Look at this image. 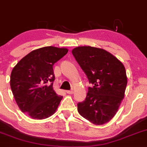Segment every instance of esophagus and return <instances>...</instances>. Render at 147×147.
<instances>
[{
    "label": "esophagus",
    "mask_w": 147,
    "mask_h": 147,
    "mask_svg": "<svg viewBox=\"0 0 147 147\" xmlns=\"http://www.w3.org/2000/svg\"><path fill=\"white\" fill-rule=\"evenodd\" d=\"M66 93H68V94H72V93H74L73 90H66Z\"/></svg>",
    "instance_id": "obj_1"
}]
</instances>
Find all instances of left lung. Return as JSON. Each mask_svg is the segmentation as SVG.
Here are the masks:
<instances>
[{
  "mask_svg": "<svg viewBox=\"0 0 147 147\" xmlns=\"http://www.w3.org/2000/svg\"><path fill=\"white\" fill-rule=\"evenodd\" d=\"M72 54L87 76L88 87L78 112L96 125L107 123L115 115L125 97L127 84L123 63L105 49L90 46L78 47Z\"/></svg>",
  "mask_w": 147,
  "mask_h": 147,
  "instance_id": "1",
  "label": "left lung"
}]
</instances>
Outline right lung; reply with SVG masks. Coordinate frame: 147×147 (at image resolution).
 Segmentation results:
<instances>
[{
  "mask_svg": "<svg viewBox=\"0 0 147 147\" xmlns=\"http://www.w3.org/2000/svg\"><path fill=\"white\" fill-rule=\"evenodd\" d=\"M66 48L45 47L32 51L12 70L10 88L21 111L33 119L50 117L63 96L53 89V65L68 52Z\"/></svg>",
  "mask_w": 147,
  "mask_h": 147,
  "instance_id": "obj_1",
  "label": "right lung"
}]
</instances>
